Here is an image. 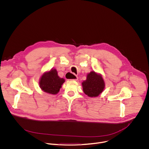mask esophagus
I'll list each match as a JSON object with an SVG mask.
<instances>
[{"mask_svg": "<svg viewBox=\"0 0 149 149\" xmlns=\"http://www.w3.org/2000/svg\"><path fill=\"white\" fill-rule=\"evenodd\" d=\"M77 79H78V77H77V76H76V75H74V79H72V80L77 81Z\"/></svg>", "mask_w": 149, "mask_h": 149, "instance_id": "esophagus-1", "label": "esophagus"}]
</instances>
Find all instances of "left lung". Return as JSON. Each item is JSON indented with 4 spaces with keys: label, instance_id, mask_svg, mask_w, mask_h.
Masks as SVG:
<instances>
[{
    "label": "left lung",
    "instance_id": "1",
    "mask_svg": "<svg viewBox=\"0 0 149 149\" xmlns=\"http://www.w3.org/2000/svg\"><path fill=\"white\" fill-rule=\"evenodd\" d=\"M84 92L89 97L98 96L104 88V82L101 75L92 71L87 75L86 81L82 82Z\"/></svg>",
    "mask_w": 149,
    "mask_h": 149
}]
</instances>
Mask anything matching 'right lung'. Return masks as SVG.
Here are the masks:
<instances>
[{
  "mask_svg": "<svg viewBox=\"0 0 149 149\" xmlns=\"http://www.w3.org/2000/svg\"><path fill=\"white\" fill-rule=\"evenodd\" d=\"M64 81V79L58 76L56 70L53 69L43 74L41 77L39 85L40 88L44 92L56 95L59 92Z\"/></svg>",
  "mask_w": 149,
  "mask_h": 149,
  "instance_id": "1",
  "label": "right lung"
}]
</instances>
